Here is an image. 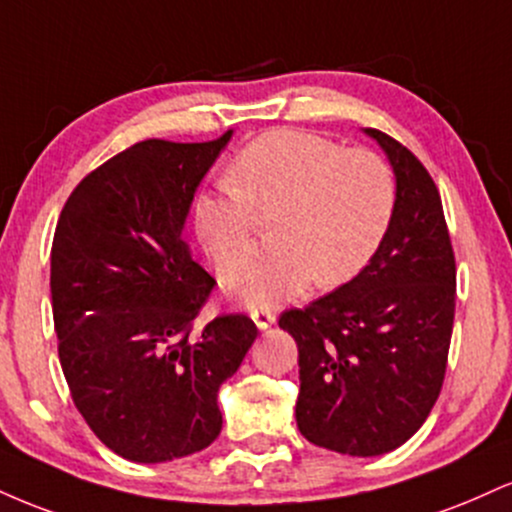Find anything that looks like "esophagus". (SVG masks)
<instances>
[{"mask_svg": "<svg viewBox=\"0 0 512 512\" xmlns=\"http://www.w3.org/2000/svg\"><path fill=\"white\" fill-rule=\"evenodd\" d=\"M250 317L255 320V325L260 327V330H267V327H272L276 322L274 310H252Z\"/></svg>", "mask_w": 512, "mask_h": 512, "instance_id": "esophagus-1", "label": "esophagus"}]
</instances>
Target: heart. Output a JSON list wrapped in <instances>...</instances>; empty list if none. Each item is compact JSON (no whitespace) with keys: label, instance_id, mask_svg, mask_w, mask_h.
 Here are the masks:
<instances>
[{"label":"heart","instance_id":"b5f03b06","mask_svg":"<svg viewBox=\"0 0 512 512\" xmlns=\"http://www.w3.org/2000/svg\"><path fill=\"white\" fill-rule=\"evenodd\" d=\"M231 190H204L192 223L211 267L228 274L255 245L257 221L274 219L276 252L226 276L223 293L269 310L313 286L337 289L380 250L397 209L395 170L378 151L274 129L245 146L228 170Z\"/></svg>","mask_w":512,"mask_h":512}]
</instances>
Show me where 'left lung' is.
<instances>
[{"instance_id": "obj_1", "label": "left lung", "mask_w": 512, "mask_h": 512, "mask_svg": "<svg viewBox=\"0 0 512 512\" xmlns=\"http://www.w3.org/2000/svg\"><path fill=\"white\" fill-rule=\"evenodd\" d=\"M366 134L397 178L390 231L349 284L279 317L298 344V431L354 457L419 431L443 387L455 320V252L436 182L390 134Z\"/></svg>"}]
</instances>
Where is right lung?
<instances>
[{"mask_svg": "<svg viewBox=\"0 0 512 512\" xmlns=\"http://www.w3.org/2000/svg\"><path fill=\"white\" fill-rule=\"evenodd\" d=\"M214 142L146 139L86 175L64 204L50 255L62 373L91 431L132 462L204 450L221 433L219 387L255 342L248 315L195 334L214 276L182 238Z\"/></svg>", "mask_w": 512, "mask_h": 512, "instance_id": "1", "label": "right lung"}]
</instances>
